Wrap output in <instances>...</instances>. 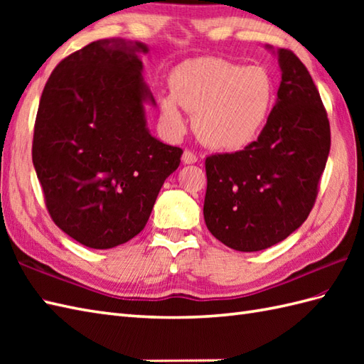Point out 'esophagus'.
Listing matches in <instances>:
<instances>
[{
    "label": "esophagus",
    "mask_w": 364,
    "mask_h": 364,
    "mask_svg": "<svg viewBox=\"0 0 364 364\" xmlns=\"http://www.w3.org/2000/svg\"><path fill=\"white\" fill-rule=\"evenodd\" d=\"M197 154L194 151L191 150H184L183 153V162L184 164H194V162H197Z\"/></svg>",
    "instance_id": "esophagus-1"
}]
</instances>
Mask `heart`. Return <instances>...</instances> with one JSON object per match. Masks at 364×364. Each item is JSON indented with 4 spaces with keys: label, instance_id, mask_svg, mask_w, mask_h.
<instances>
[{
    "label": "heart",
    "instance_id": "1",
    "mask_svg": "<svg viewBox=\"0 0 364 364\" xmlns=\"http://www.w3.org/2000/svg\"><path fill=\"white\" fill-rule=\"evenodd\" d=\"M274 100V81L266 68L200 58L173 72L172 95L161 97V112L167 125L181 133V106L197 115V133L206 145L239 151L264 129Z\"/></svg>",
    "mask_w": 364,
    "mask_h": 364
}]
</instances>
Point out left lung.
Here are the masks:
<instances>
[{"label": "left lung", "instance_id": "obj_1", "mask_svg": "<svg viewBox=\"0 0 364 364\" xmlns=\"http://www.w3.org/2000/svg\"><path fill=\"white\" fill-rule=\"evenodd\" d=\"M278 100L257 141L205 161V223L239 252L272 247L306 220L330 151V122L310 72L291 50H278Z\"/></svg>", "mask_w": 364, "mask_h": 364}]
</instances>
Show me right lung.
<instances>
[{"instance_id":"1","label":"right lung","mask_w":364,"mask_h":364,"mask_svg":"<svg viewBox=\"0 0 364 364\" xmlns=\"http://www.w3.org/2000/svg\"><path fill=\"white\" fill-rule=\"evenodd\" d=\"M144 43L98 41L60 60L38 103L33 162L53 222L90 249L144 230L183 150L154 139L144 102Z\"/></svg>"}]
</instances>
